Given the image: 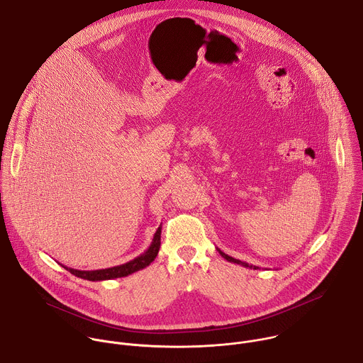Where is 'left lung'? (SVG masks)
Segmentation results:
<instances>
[{
  "mask_svg": "<svg viewBox=\"0 0 363 363\" xmlns=\"http://www.w3.org/2000/svg\"><path fill=\"white\" fill-rule=\"evenodd\" d=\"M218 250V252L225 258L227 262H230V263H235V264H240V266H242V267H248V269H254V270H257L258 267L257 266H251V264H248V263H244V262H240V260H237V258H233V257H230L228 254H225V252H223L220 248H217Z\"/></svg>",
  "mask_w": 363,
  "mask_h": 363,
  "instance_id": "left-lung-1",
  "label": "left lung"
}]
</instances>
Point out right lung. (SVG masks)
Listing matches in <instances>:
<instances>
[{
	"label": "right lung",
	"instance_id": "obj_1",
	"mask_svg": "<svg viewBox=\"0 0 363 363\" xmlns=\"http://www.w3.org/2000/svg\"><path fill=\"white\" fill-rule=\"evenodd\" d=\"M161 230H162V227H158L157 233H155V235L152 238V242H150L149 248L143 254L138 255L136 258H133V260H130L125 264L109 267V269L90 270V272L76 270V269H72V267H66L63 264L62 266L67 272L74 274L76 277H80V279H84V280H89V281H101V280H112V279L126 277V276H129L135 272H139V270L147 267L155 260V258H157L160 247H161Z\"/></svg>",
	"mask_w": 363,
	"mask_h": 363
}]
</instances>
